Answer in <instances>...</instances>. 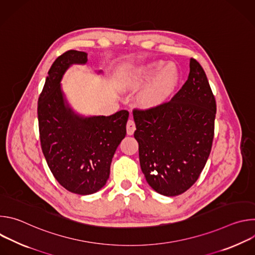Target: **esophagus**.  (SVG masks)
I'll return each mask as SVG.
<instances>
[{"instance_id":"esophagus-1","label":"esophagus","mask_w":255,"mask_h":255,"mask_svg":"<svg viewBox=\"0 0 255 255\" xmlns=\"http://www.w3.org/2000/svg\"><path fill=\"white\" fill-rule=\"evenodd\" d=\"M126 129H127V134L128 135H133L135 129H136V126H135V123L133 121V119H129L128 122H127V125H126Z\"/></svg>"}]
</instances>
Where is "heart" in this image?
Segmentation results:
<instances>
[{
  "label": "heart",
  "instance_id": "obj_1",
  "mask_svg": "<svg viewBox=\"0 0 255 255\" xmlns=\"http://www.w3.org/2000/svg\"><path fill=\"white\" fill-rule=\"evenodd\" d=\"M164 60H153L140 67L131 81V87L138 88L145 84L146 86L141 94V102L145 106H156L162 103L175 89L179 72L177 66L166 63Z\"/></svg>",
  "mask_w": 255,
  "mask_h": 255
}]
</instances>
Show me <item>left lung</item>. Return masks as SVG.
Returning a JSON list of instances; mask_svg holds the SVG:
<instances>
[{
	"label": "left lung",
	"mask_w": 255,
	"mask_h": 255,
	"mask_svg": "<svg viewBox=\"0 0 255 255\" xmlns=\"http://www.w3.org/2000/svg\"><path fill=\"white\" fill-rule=\"evenodd\" d=\"M215 116L214 95L194 58L188 81L169 102L133 111L141 170L155 192L174 197L196 183L211 152Z\"/></svg>",
	"instance_id": "1"
}]
</instances>
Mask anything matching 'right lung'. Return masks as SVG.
<instances>
[{
	"label": "right lung",
	"mask_w": 255,
	"mask_h": 255,
	"mask_svg": "<svg viewBox=\"0 0 255 255\" xmlns=\"http://www.w3.org/2000/svg\"><path fill=\"white\" fill-rule=\"evenodd\" d=\"M87 62L88 54L83 51L68 50L58 56L38 100L40 142L46 162L64 189L84 196L106 185L129 117L126 110L107 117L84 116L70 107L61 80L72 64Z\"/></svg>",
	"instance_id": "right-lung-1"
}]
</instances>
